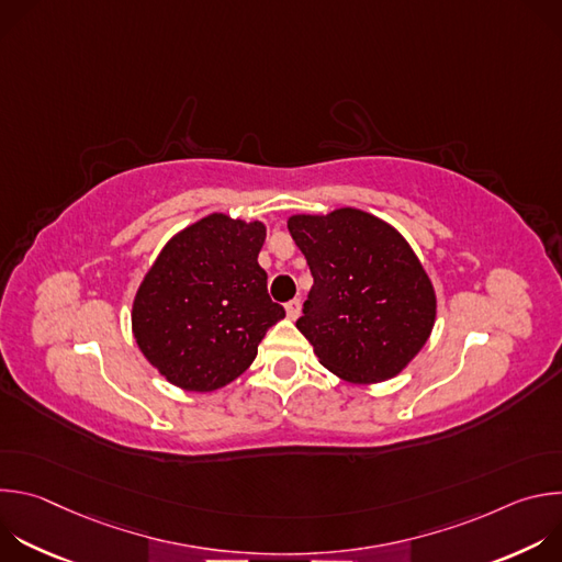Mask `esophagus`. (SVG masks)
I'll use <instances>...</instances> for the list:
<instances>
[{
    "mask_svg": "<svg viewBox=\"0 0 562 562\" xmlns=\"http://www.w3.org/2000/svg\"><path fill=\"white\" fill-rule=\"evenodd\" d=\"M284 308H286V315H289V319H295V317L300 315V300H297V297L289 300Z\"/></svg>",
    "mask_w": 562,
    "mask_h": 562,
    "instance_id": "obj_1",
    "label": "esophagus"
}]
</instances>
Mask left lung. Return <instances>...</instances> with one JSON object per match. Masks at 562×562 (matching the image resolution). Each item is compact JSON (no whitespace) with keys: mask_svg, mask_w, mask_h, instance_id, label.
<instances>
[{"mask_svg":"<svg viewBox=\"0 0 562 562\" xmlns=\"http://www.w3.org/2000/svg\"><path fill=\"white\" fill-rule=\"evenodd\" d=\"M289 231L313 276L295 327L319 362L360 384L397 375L436 319L431 280L407 239L358 209L293 215Z\"/></svg>","mask_w":562,"mask_h":562,"instance_id":"obj_1","label":"left lung"}]
</instances>
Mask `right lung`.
Here are the masks:
<instances>
[{
  "instance_id": "right-lung-1",
  "label": "right lung",
  "mask_w": 562,
  "mask_h": 562,
  "mask_svg": "<svg viewBox=\"0 0 562 562\" xmlns=\"http://www.w3.org/2000/svg\"><path fill=\"white\" fill-rule=\"evenodd\" d=\"M265 237L262 222L206 215L171 239L139 284L137 347L176 386L213 391L243 375L284 317L258 265Z\"/></svg>"
}]
</instances>
